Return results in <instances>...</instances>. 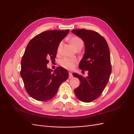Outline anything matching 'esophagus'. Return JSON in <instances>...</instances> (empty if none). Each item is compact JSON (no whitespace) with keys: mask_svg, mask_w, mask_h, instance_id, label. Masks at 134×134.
<instances>
[{"mask_svg":"<svg viewBox=\"0 0 134 134\" xmlns=\"http://www.w3.org/2000/svg\"><path fill=\"white\" fill-rule=\"evenodd\" d=\"M69 79H71L72 77H73V76H72V73L70 72H69Z\"/></svg>","mask_w":134,"mask_h":134,"instance_id":"34e87169","label":"esophagus"}]
</instances>
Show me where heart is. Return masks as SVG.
<instances>
[{"label": "heart", "mask_w": 134, "mask_h": 134, "mask_svg": "<svg viewBox=\"0 0 134 134\" xmlns=\"http://www.w3.org/2000/svg\"><path fill=\"white\" fill-rule=\"evenodd\" d=\"M69 41L71 44V46L74 49H76V48H78L79 47L83 46V41L81 40L80 38L74 36L72 37L69 39ZM62 42H61L58 45V51L59 52L60 50V48L62 46ZM76 63V61L73 59H70L68 58H64L61 60L60 64L63 68L66 69L68 70L72 69L75 65V64Z\"/></svg>", "instance_id": "heart-1"}]
</instances>
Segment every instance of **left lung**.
I'll use <instances>...</instances> for the list:
<instances>
[{"label": "left lung", "instance_id": "left-lung-1", "mask_svg": "<svg viewBox=\"0 0 134 134\" xmlns=\"http://www.w3.org/2000/svg\"><path fill=\"white\" fill-rule=\"evenodd\" d=\"M71 32L84 43L85 53L79 68L88 71L86 78L72 74L80 83L74 93L80 100L91 102L100 96L109 80L112 71L109 49L106 40L95 31L80 29Z\"/></svg>", "mask_w": 134, "mask_h": 134}]
</instances>
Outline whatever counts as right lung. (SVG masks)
<instances>
[{"label": "right lung", "mask_w": 134, "mask_h": 134, "mask_svg": "<svg viewBox=\"0 0 134 134\" xmlns=\"http://www.w3.org/2000/svg\"><path fill=\"white\" fill-rule=\"evenodd\" d=\"M69 30L44 31L28 43L21 61V76L25 89L31 97L46 101L55 96L59 86L68 79L65 69L58 67L52 70L47 67L48 60H55L59 44Z\"/></svg>", "instance_id": "obj_1"}]
</instances>
